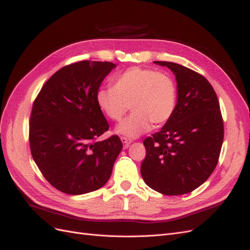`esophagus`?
Returning a JSON list of instances; mask_svg holds the SVG:
<instances>
[{
	"mask_svg": "<svg viewBox=\"0 0 250 250\" xmlns=\"http://www.w3.org/2000/svg\"><path fill=\"white\" fill-rule=\"evenodd\" d=\"M121 141H122V143H123L124 148H128V146H129L132 142L130 139H128L126 137H121Z\"/></svg>",
	"mask_w": 250,
	"mask_h": 250,
	"instance_id": "1",
	"label": "esophagus"
}]
</instances>
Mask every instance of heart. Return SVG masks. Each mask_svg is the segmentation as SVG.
<instances>
[{
  "instance_id": "1",
  "label": "heart",
  "mask_w": 250,
  "mask_h": 250,
  "mask_svg": "<svg viewBox=\"0 0 250 250\" xmlns=\"http://www.w3.org/2000/svg\"><path fill=\"white\" fill-rule=\"evenodd\" d=\"M97 104L112 121H120L130 108L131 115L121 123L117 131L137 138L170 120L177 104V86L168 73L132 66L119 74L112 87L98 89Z\"/></svg>"
}]
</instances>
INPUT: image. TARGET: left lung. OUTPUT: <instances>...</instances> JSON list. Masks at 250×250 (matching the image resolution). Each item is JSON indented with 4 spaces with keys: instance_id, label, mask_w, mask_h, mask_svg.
<instances>
[{
    "instance_id": "obj_1",
    "label": "left lung",
    "mask_w": 250,
    "mask_h": 250,
    "mask_svg": "<svg viewBox=\"0 0 250 250\" xmlns=\"http://www.w3.org/2000/svg\"><path fill=\"white\" fill-rule=\"evenodd\" d=\"M154 62L175 75L177 104L162 129L144 140L146 157L141 174L156 192L183 195L197 188L214 172L223 143V119L206 77L175 62Z\"/></svg>"
}]
</instances>
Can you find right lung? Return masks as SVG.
<instances>
[{"mask_svg":"<svg viewBox=\"0 0 250 250\" xmlns=\"http://www.w3.org/2000/svg\"><path fill=\"white\" fill-rule=\"evenodd\" d=\"M115 66L89 60L65 65L52 75L34 100L30 150L43 177L60 192H93L111 175L123 145L118 135L97 141L109 125L96 94Z\"/></svg>","mask_w":250,"mask_h":250,"instance_id":"obj_1","label":"right lung"}]
</instances>
